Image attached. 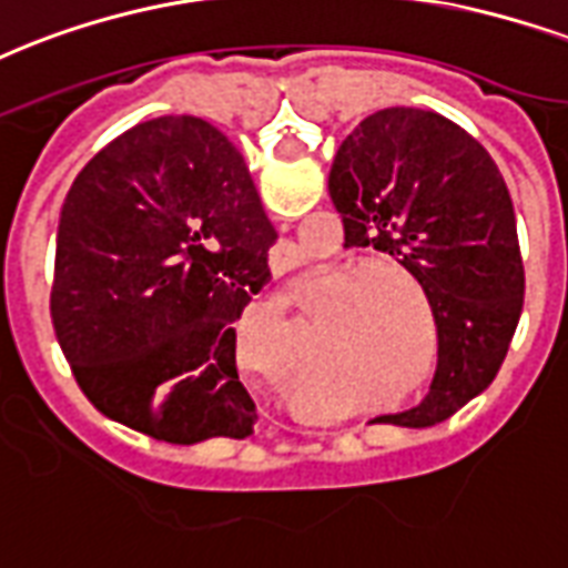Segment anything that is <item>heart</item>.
Instances as JSON below:
<instances>
[{
    "instance_id": "1",
    "label": "heart",
    "mask_w": 568,
    "mask_h": 568,
    "mask_svg": "<svg viewBox=\"0 0 568 568\" xmlns=\"http://www.w3.org/2000/svg\"><path fill=\"white\" fill-rule=\"evenodd\" d=\"M333 283L339 285L331 303L313 315L322 352L363 393H396L402 402L419 396L435 378V363L426 361L428 348H438V318L417 280L389 267L372 271L369 262L322 267L313 276V285Z\"/></svg>"
}]
</instances>
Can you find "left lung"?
Wrapping results in <instances>:
<instances>
[{
  "mask_svg": "<svg viewBox=\"0 0 568 568\" xmlns=\"http://www.w3.org/2000/svg\"><path fill=\"white\" fill-rule=\"evenodd\" d=\"M327 190L345 246L393 255L438 318V369L417 408L378 417L426 428L495 381L525 303V265L500 169L432 110L387 106L342 140Z\"/></svg>",
  "mask_w": 568,
  "mask_h": 568,
  "instance_id": "1",
  "label": "left lung"
}]
</instances>
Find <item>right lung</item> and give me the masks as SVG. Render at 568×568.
<instances>
[{
  "mask_svg": "<svg viewBox=\"0 0 568 568\" xmlns=\"http://www.w3.org/2000/svg\"><path fill=\"white\" fill-rule=\"evenodd\" d=\"M276 232L241 151L196 115L124 130L64 199L50 294L80 389L166 444L246 438L235 322L267 283Z\"/></svg>",
  "mask_w": 568,
  "mask_h": 568,
  "instance_id": "add662e5",
  "label": "right lung"
}]
</instances>
